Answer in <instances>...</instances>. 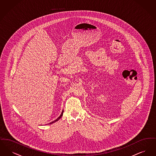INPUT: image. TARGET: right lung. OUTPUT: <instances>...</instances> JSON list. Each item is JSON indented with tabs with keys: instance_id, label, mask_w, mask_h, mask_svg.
Segmentation results:
<instances>
[{
	"instance_id": "right-lung-1",
	"label": "right lung",
	"mask_w": 156,
	"mask_h": 156,
	"mask_svg": "<svg viewBox=\"0 0 156 156\" xmlns=\"http://www.w3.org/2000/svg\"><path fill=\"white\" fill-rule=\"evenodd\" d=\"M63 112H64V111H62V113H61V114L60 115V116H59V117L57 118V119H56V120H55L54 121H53V122H51L50 123H49V124H52V123H54V122H57V121H58V120H59L62 116V115H63Z\"/></svg>"
}]
</instances>
